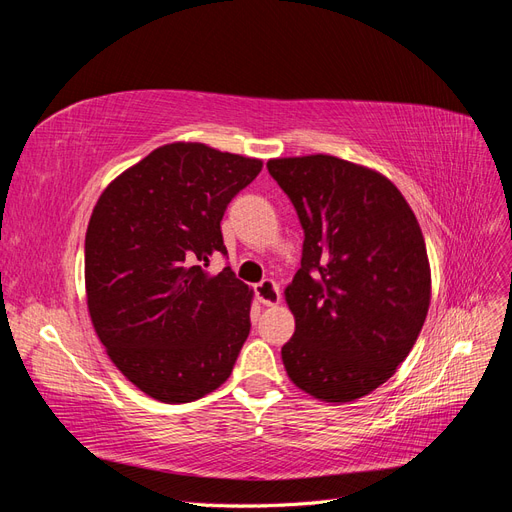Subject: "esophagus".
I'll list each match as a JSON object with an SVG mask.
<instances>
[{
  "label": "esophagus",
  "instance_id": "34e87169",
  "mask_svg": "<svg viewBox=\"0 0 512 512\" xmlns=\"http://www.w3.org/2000/svg\"><path fill=\"white\" fill-rule=\"evenodd\" d=\"M254 292H256V299L262 303V305H277L280 303V288H277V284L273 280H262L260 284L254 286Z\"/></svg>",
  "mask_w": 512,
  "mask_h": 512
}]
</instances>
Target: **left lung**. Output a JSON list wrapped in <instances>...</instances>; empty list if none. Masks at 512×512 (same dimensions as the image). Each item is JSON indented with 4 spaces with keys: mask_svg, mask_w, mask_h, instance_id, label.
I'll list each match as a JSON object with an SVG mask.
<instances>
[{
    "mask_svg": "<svg viewBox=\"0 0 512 512\" xmlns=\"http://www.w3.org/2000/svg\"><path fill=\"white\" fill-rule=\"evenodd\" d=\"M305 241L284 290L294 335L288 378L327 404H348L389 380L410 354L431 301V269L416 215L374 168L314 153L273 158Z\"/></svg>",
    "mask_w": 512,
    "mask_h": 512,
    "instance_id": "obj_1",
    "label": "left lung"
}]
</instances>
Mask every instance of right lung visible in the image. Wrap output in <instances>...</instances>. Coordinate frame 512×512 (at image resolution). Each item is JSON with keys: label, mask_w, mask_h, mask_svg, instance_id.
I'll list each match as a JSON object with an SVG mask.
<instances>
[{"label": "right lung", "mask_w": 512, "mask_h": 512, "mask_svg": "<svg viewBox=\"0 0 512 512\" xmlns=\"http://www.w3.org/2000/svg\"><path fill=\"white\" fill-rule=\"evenodd\" d=\"M262 160L170 143L106 185L85 235L91 324L115 367L164 404L222 386L250 335L252 288L226 267L220 222Z\"/></svg>", "instance_id": "right-lung-1"}]
</instances>
